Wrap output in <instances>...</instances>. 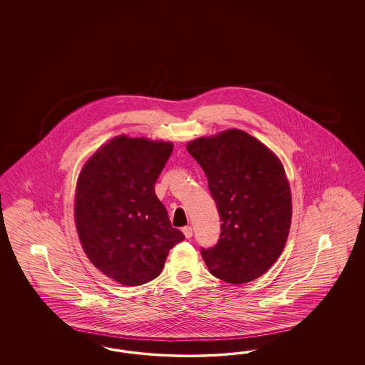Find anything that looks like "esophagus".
I'll use <instances>...</instances> for the list:
<instances>
[{"label": "esophagus", "instance_id": "obj_1", "mask_svg": "<svg viewBox=\"0 0 365 365\" xmlns=\"http://www.w3.org/2000/svg\"><path fill=\"white\" fill-rule=\"evenodd\" d=\"M182 232H183L186 238H191V237H192V227H191V226H186V227H183V229H182Z\"/></svg>", "mask_w": 365, "mask_h": 365}]
</instances>
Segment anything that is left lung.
<instances>
[{"label":"left lung","instance_id":"obj_1","mask_svg":"<svg viewBox=\"0 0 365 365\" xmlns=\"http://www.w3.org/2000/svg\"><path fill=\"white\" fill-rule=\"evenodd\" d=\"M221 215V237L202 257L211 274L246 284L265 274L282 253L292 222V194L281 160L241 130L188 142Z\"/></svg>","mask_w":365,"mask_h":365}]
</instances>
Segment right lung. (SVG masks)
<instances>
[{"instance_id": "obj_1", "label": "right lung", "mask_w": 365, "mask_h": 365, "mask_svg": "<svg viewBox=\"0 0 365 365\" xmlns=\"http://www.w3.org/2000/svg\"><path fill=\"white\" fill-rule=\"evenodd\" d=\"M173 148L171 142L119 135L80 171L75 194L78 240L89 261L124 287L153 281L168 252L185 240L155 194Z\"/></svg>"}]
</instances>
